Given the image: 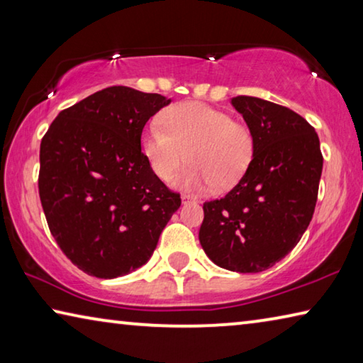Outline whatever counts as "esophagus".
<instances>
[{
  "label": "esophagus",
  "instance_id": "1",
  "mask_svg": "<svg viewBox=\"0 0 363 363\" xmlns=\"http://www.w3.org/2000/svg\"><path fill=\"white\" fill-rule=\"evenodd\" d=\"M181 200H182V203H184V205H187V203H194V201H196V200L194 199V196L186 195V194H184V195L181 196Z\"/></svg>",
  "mask_w": 363,
  "mask_h": 363
}]
</instances>
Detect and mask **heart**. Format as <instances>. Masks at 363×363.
Wrapping results in <instances>:
<instances>
[{
  "label": "heart",
  "mask_w": 363,
  "mask_h": 363,
  "mask_svg": "<svg viewBox=\"0 0 363 363\" xmlns=\"http://www.w3.org/2000/svg\"><path fill=\"white\" fill-rule=\"evenodd\" d=\"M152 123L143 134V153L160 181L169 182L184 163H192L176 179L189 192L229 189L242 179L255 157L250 126L200 102H181Z\"/></svg>",
  "instance_id": "heart-1"
}]
</instances>
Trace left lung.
Returning <instances> with one entry per match:
<instances>
[{"label": "left lung", "mask_w": 363, "mask_h": 363, "mask_svg": "<svg viewBox=\"0 0 363 363\" xmlns=\"http://www.w3.org/2000/svg\"><path fill=\"white\" fill-rule=\"evenodd\" d=\"M232 106L255 136V157L229 194L203 203L199 238L216 266L240 274L290 253L315 210L323 157L314 128L279 104L237 96Z\"/></svg>", "instance_id": "obj_1"}]
</instances>
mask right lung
Returning <instances> with one entry per match:
<instances>
[{
  "label": "right lung",
  "mask_w": 363,
  "mask_h": 363,
  "mask_svg": "<svg viewBox=\"0 0 363 363\" xmlns=\"http://www.w3.org/2000/svg\"><path fill=\"white\" fill-rule=\"evenodd\" d=\"M171 99L110 86L60 112L40 145L49 230L78 269L121 277L150 259L181 196L140 150L145 123Z\"/></svg>",
  "instance_id": "add662e5"
}]
</instances>
